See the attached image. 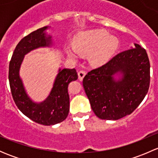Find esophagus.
Returning <instances> with one entry per match:
<instances>
[{
	"instance_id": "34e87169",
	"label": "esophagus",
	"mask_w": 158,
	"mask_h": 158,
	"mask_svg": "<svg viewBox=\"0 0 158 158\" xmlns=\"http://www.w3.org/2000/svg\"><path fill=\"white\" fill-rule=\"evenodd\" d=\"M86 73H85V70H80V71L78 72V76H79V79L80 81H82L83 79L84 76H85Z\"/></svg>"
}]
</instances>
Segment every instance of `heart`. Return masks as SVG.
Wrapping results in <instances>:
<instances>
[{
  "mask_svg": "<svg viewBox=\"0 0 158 158\" xmlns=\"http://www.w3.org/2000/svg\"><path fill=\"white\" fill-rule=\"evenodd\" d=\"M72 47L79 55L89 54L91 64L98 66L105 64L111 58L118 47V41L106 30H89L76 35L72 41ZM65 51L68 56L76 58V54L73 49L66 48Z\"/></svg>",
  "mask_w": 158,
  "mask_h": 158,
  "instance_id": "obj_1",
  "label": "heart"
}]
</instances>
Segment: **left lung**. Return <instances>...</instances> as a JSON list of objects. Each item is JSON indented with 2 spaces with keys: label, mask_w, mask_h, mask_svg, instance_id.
Wrapping results in <instances>:
<instances>
[{
  "label": "left lung",
  "mask_w": 158,
  "mask_h": 158,
  "mask_svg": "<svg viewBox=\"0 0 158 158\" xmlns=\"http://www.w3.org/2000/svg\"><path fill=\"white\" fill-rule=\"evenodd\" d=\"M119 52L106 64L91 70L82 81L95 115L118 120L131 114L147 95L150 85V62L138 44ZM122 78L114 80L116 74Z\"/></svg>",
  "instance_id": "1"
}]
</instances>
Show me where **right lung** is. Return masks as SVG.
Here are the masks:
<instances>
[{
  "instance_id": "1",
  "label": "right lung",
  "mask_w": 158,
  "mask_h": 158,
  "mask_svg": "<svg viewBox=\"0 0 158 158\" xmlns=\"http://www.w3.org/2000/svg\"><path fill=\"white\" fill-rule=\"evenodd\" d=\"M40 28L24 36L14 51L9 64V83L13 98L19 110L33 122L44 125H52L66 118L69 111V82L78 79L75 69H60L52 91L47 99L40 104L33 102L27 95L19 76V69L25 54L40 47L51 44L50 36H46L44 30Z\"/></svg>"
}]
</instances>
